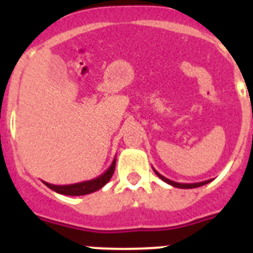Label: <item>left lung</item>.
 Segmentation results:
<instances>
[{"label":"left lung","instance_id":"obj_1","mask_svg":"<svg viewBox=\"0 0 253 253\" xmlns=\"http://www.w3.org/2000/svg\"><path fill=\"white\" fill-rule=\"evenodd\" d=\"M153 171L156 172V175H157L161 180H163L165 182H167L169 185H171V186L178 187V189H194V187H199V186H203V185L209 184L210 181H211V180H207V181H202V182H195V184H180V182H175V181L169 180V178H166L165 176L161 175V173H158V172L156 171L154 169H153Z\"/></svg>","mask_w":253,"mask_h":253}]
</instances>
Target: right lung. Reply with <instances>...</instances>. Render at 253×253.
I'll return each instance as SVG.
<instances>
[{
	"label": "right lung",
	"instance_id": "1",
	"mask_svg": "<svg viewBox=\"0 0 253 253\" xmlns=\"http://www.w3.org/2000/svg\"><path fill=\"white\" fill-rule=\"evenodd\" d=\"M115 163L116 158H114L111 166L106 169V171L100 175L99 177L92 178V180L84 181V182H78V184H72V185H51L48 182H44L49 189H51L53 191L58 194H62V195H69V196H80V195H87V194L95 193L97 190L101 189L102 186L109 182V180L113 176L114 171H115Z\"/></svg>",
	"mask_w": 253,
	"mask_h": 253
}]
</instances>
